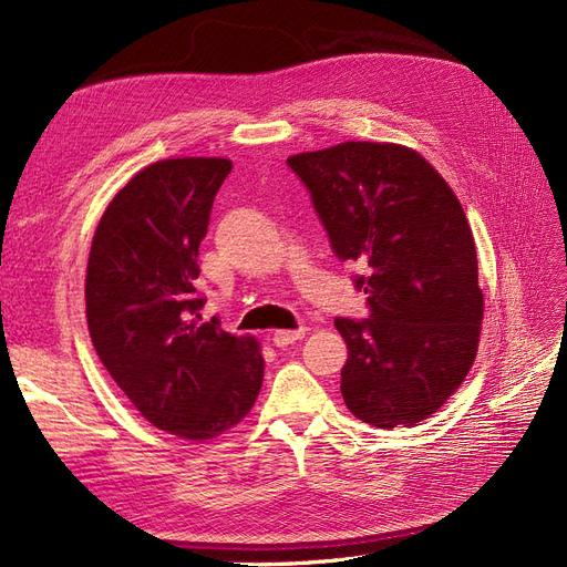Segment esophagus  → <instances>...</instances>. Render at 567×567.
Here are the masks:
<instances>
[{
	"label": "esophagus",
	"mask_w": 567,
	"mask_h": 567,
	"mask_svg": "<svg viewBox=\"0 0 567 567\" xmlns=\"http://www.w3.org/2000/svg\"><path fill=\"white\" fill-rule=\"evenodd\" d=\"M305 336V331L302 329H296V331H274V336H271V342L277 348H288V346H293L296 340H300Z\"/></svg>",
	"instance_id": "obj_1"
}]
</instances>
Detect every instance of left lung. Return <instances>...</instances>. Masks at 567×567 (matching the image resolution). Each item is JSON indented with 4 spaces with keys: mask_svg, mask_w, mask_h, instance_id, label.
Returning <instances> with one entry per match:
<instances>
[{
    "mask_svg": "<svg viewBox=\"0 0 567 567\" xmlns=\"http://www.w3.org/2000/svg\"><path fill=\"white\" fill-rule=\"evenodd\" d=\"M338 260L357 262L369 319L336 317L340 392L375 427L421 423L466 379L483 321L477 255L458 198L416 151L346 142L290 156Z\"/></svg>",
    "mask_w": 567,
    "mask_h": 567,
    "instance_id": "8db88e82",
    "label": "left lung"
}]
</instances>
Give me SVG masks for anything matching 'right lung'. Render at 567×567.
Returning <instances> with one entry per match:
<instances>
[{
	"instance_id": "right-lung-1",
	"label": "right lung",
	"mask_w": 567,
	"mask_h": 567,
	"mask_svg": "<svg viewBox=\"0 0 567 567\" xmlns=\"http://www.w3.org/2000/svg\"><path fill=\"white\" fill-rule=\"evenodd\" d=\"M227 158H169L136 173L101 217L87 265V326L111 379L142 416L184 440L246 419L262 388L255 338L198 321L196 279Z\"/></svg>"
}]
</instances>
